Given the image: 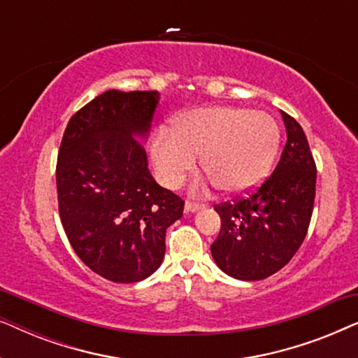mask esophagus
I'll return each instance as SVG.
<instances>
[{"label":"esophagus","instance_id":"1","mask_svg":"<svg viewBox=\"0 0 358 358\" xmlns=\"http://www.w3.org/2000/svg\"><path fill=\"white\" fill-rule=\"evenodd\" d=\"M205 207L203 203H197V202H190V200H187L184 205V210L185 213H194V212H199V210H202Z\"/></svg>","mask_w":358,"mask_h":358}]
</instances>
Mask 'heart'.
Instances as JSON below:
<instances>
[{
	"label": "heart",
	"mask_w": 358,
	"mask_h": 358,
	"mask_svg": "<svg viewBox=\"0 0 358 358\" xmlns=\"http://www.w3.org/2000/svg\"><path fill=\"white\" fill-rule=\"evenodd\" d=\"M278 143L280 129L267 112L200 107L180 115L174 129L161 127L156 131L151 158L166 187H178L200 155L208 182L228 194H243L266 179Z\"/></svg>",
	"instance_id": "obj_1"
}]
</instances>
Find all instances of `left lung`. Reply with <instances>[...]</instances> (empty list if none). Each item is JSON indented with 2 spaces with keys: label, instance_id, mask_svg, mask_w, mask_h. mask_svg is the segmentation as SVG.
Segmentation results:
<instances>
[{
  "label": "left lung",
  "instance_id": "8db88e82",
  "mask_svg": "<svg viewBox=\"0 0 358 358\" xmlns=\"http://www.w3.org/2000/svg\"><path fill=\"white\" fill-rule=\"evenodd\" d=\"M282 119L287 143L273 173L249 195L215 205L222 229L212 256L239 280H262L285 267L311 222L316 163L301 125L283 110Z\"/></svg>",
  "mask_w": 358,
  "mask_h": 358
}]
</instances>
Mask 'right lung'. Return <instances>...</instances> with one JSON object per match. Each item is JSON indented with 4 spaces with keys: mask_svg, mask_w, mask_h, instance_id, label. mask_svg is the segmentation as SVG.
<instances>
[{
    "mask_svg": "<svg viewBox=\"0 0 358 358\" xmlns=\"http://www.w3.org/2000/svg\"><path fill=\"white\" fill-rule=\"evenodd\" d=\"M158 91L109 90L68 122L57 161L58 212L78 257L97 275L134 283L161 266L166 229L184 200L156 184L145 148Z\"/></svg>",
    "mask_w": 358,
    "mask_h": 358,
    "instance_id": "obj_1",
    "label": "right lung"
}]
</instances>
